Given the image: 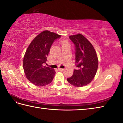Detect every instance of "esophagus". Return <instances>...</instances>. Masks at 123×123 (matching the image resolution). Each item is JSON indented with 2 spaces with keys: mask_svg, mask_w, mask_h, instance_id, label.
Wrapping results in <instances>:
<instances>
[{
  "mask_svg": "<svg viewBox=\"0 0 123 123\" xmlns=\"http://www.w3.org/2000/svg\"><path fill=\"white\" fill-rule=\"evenodd\" d=\"M64 69H64V68H58V70H59V71H64Z\"/></svg>",
  "mask_w": 123,
  "mask_h": 123,
  "instance_id": "obj_1",
  "label": "esophagus"
}]
</instances>
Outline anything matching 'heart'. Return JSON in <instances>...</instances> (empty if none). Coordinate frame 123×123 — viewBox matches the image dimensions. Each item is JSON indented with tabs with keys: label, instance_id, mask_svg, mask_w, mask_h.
I'll return each mask as SVG.
<instances>
[{
	"label": "heart",
	"instance_id": "obj_1",
	"mask_svg": "<svg viewBox=\"0 0 123 123\" xmlns=\"http://www.w3.org/2000/svg\"><path fill=\"white\" fill-rule=\"evenodd\" d=\"M61 43L62 46H63V45H66V44H69L68 42H67V41H65V40H62L61 41Z\"/></svg>",
	"mask_w": 123,
	"mask_h": 123
}]
</instances>
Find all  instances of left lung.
I'll list each match as a JSON object with an SVG mask.
<instances>
[{"mask_svg": "<svg viewBox=\"0 0 123 123\" xmlns=\"http://www.w3.org/2000/svg\"><path fill=\"white\" fill-rule=\"evenodd\" d=\"M69 38L75 45V60L77 69L67 81L76 87L86 86L93 80L98 67L97 52L91 42L82 34L70 36Z\"/></svg>", "mask_w": 123, "mask_h": 123, "instance_id": "obj_1", "label": "left lung"}]
</instances>
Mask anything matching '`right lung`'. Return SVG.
<instances>
[{
	"instance_id": "1",
	"label": "right lung",
	"mask_w": 123,
	"mask_h": 123,
	"mask_svg": "<svg viewBox=\"0 0 123 123\" xmlns=\"http://www.w3.org/2000/svg\"><path fill=\"white\" fill-rule=\"evenodd\" d=\"M61 36L46 30L35 37L27 47L23 58V69L27 79L35 86H46L53 80L55 69L44 64L52 43Z\"/></svg>"
}]
</instances>
